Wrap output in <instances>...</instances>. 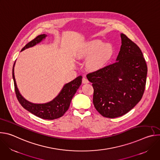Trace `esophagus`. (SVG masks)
<instances>
[{
    "label": "esophagus",
    "mask_w": 160,
    "mask_h": 160,
    "mask_svg": "<svg viewBox=\"0 0 160 160\" xmlns=\"http://www.w3.org/2000/svg\"><path fill=\"white\" fill-rule=\"evenodd\" d=\"M88 82H89L88 80L86 78L83 77V78H82V83H88Z\"/></svg>",
    "instance_id": "34e87169"
}]
</instances>
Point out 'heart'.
<instances>
[{
  "label": "heart",
  "mask_w": 160,
  "mask_h": 160,
  "mask_svg": "<svg viewBox=\"0 0 160 160\" xmlns=\"http://www.w3.org/2000/svg\"><path fill=\"white\" fill-rule=\"evenodd\" d=\"M114 53L110 43H104L101 41H94L87 43L77 53L79 59L90 58L87 67L90 71H98L106 66Z\"/></svg>",
  "instance_id": "heart-1"
}]
</instances>
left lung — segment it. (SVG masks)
<instances>
[{
	"label": "left lung",
	"mask_w": 160,
	"mask_h": 160,
	"mask_svg": "<svg viewBox=\"0 0 160 160\" xmlns=\"http://www.w3.org/2000/svg\"><path fill=\"white\" fill-rule=\"evenodd\" d=\"M122 45L116 62L87 75L94 88L93 103L106 118L124 115L141 99L148 67L140 48L121 33Z\"/></svg>",
	"instance_id": "8db88e82"
}]
</instances>
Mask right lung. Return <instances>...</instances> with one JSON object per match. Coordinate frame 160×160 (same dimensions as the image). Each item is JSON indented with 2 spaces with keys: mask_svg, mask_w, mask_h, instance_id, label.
<instances>
[{
  "mask_svg": "<svg viewBox=\"0 0 160 160\" xmlns=\"http://www.w3.org/2000/svg\"><path fill=\"white\" fill-rule=\"evenodd\" d=\"M47 35L42 34L37 36L33 40L28 43L22 49L21 51L26 49L32 48L44 38H46ZM14 63L12 68V78L14 83L15 92L17 99L21 105L25 109L32 113L33 115L45 120H54L63 116L70 107L72 99L76 93L77 90L82 83V77L79 76L72 82L65 84L59 94L50 102L43 104L32 103L21 96L18 88L15 77H14Z\"/></svg>",
  "mask_w": 160,
  "mask_h": 160,
  "instance_id": "right-lung-1",
  "label": "right lung"
}]
</instances>
